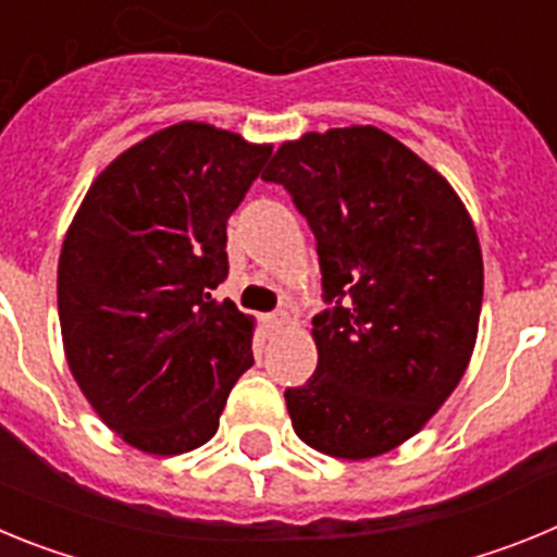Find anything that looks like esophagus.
Returning <instances> with one entry per match:
<instances>
[{
    "label": "esophagus",
    "instance_id": "1",
    "mask_svg": "<svg viewBox=\"0 0 557 557\" xmlns=\"http://www.w3.org/2000/svg\"><path fill=\"white\" fill-rule=\"evenodd\" d=\"M268 323H270V326H273V329L289 326V312H287V309H278V312L268 314Z\"/></svg>",
    "mask_w": 557,
    "mask_h": 557
}]
</instances>
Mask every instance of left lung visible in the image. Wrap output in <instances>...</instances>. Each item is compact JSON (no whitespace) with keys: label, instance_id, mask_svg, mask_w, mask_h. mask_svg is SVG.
Listing matches in <instances>:
<instances>
[{"label":"left lung","instance_id":"8db88e82","mask_svg":"<svg viewBox=\"0 0 557 557\" xmlns=\"http://www.w3.org/2000/svg\"><path fill=\"white\" fill-rule=\"evenodd\" d=\"M262 178L309 220L326 301L337 298L312 321L314 376L284 393L295 435L339 460L387 455L424 430L474 354L482 250L469 209L373 125L284 141Z\"/></svg>","mask_w":557,"mask_h":557}]
</instances>
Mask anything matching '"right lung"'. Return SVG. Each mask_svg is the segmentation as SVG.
<instances>
[{
  "mask_svg": "<svg viewBox=\"0 0 557 557\" xmlns=\"http://www.w3.org/2000/svg\"><path fill=\"white\" fill-rule=\"evenodd\" d=\"M270 152L206 122L161 127L91 181L63 236L69 371L102 424L145 455L211 441L253 366L256 321L211 289L228 275L231 211Z\"/></svg>",
  "mask_w": 557,
  "mask_h": 557,
  "instance_id": "add662e5",
  "label": "right lung"
}]
</instances>
